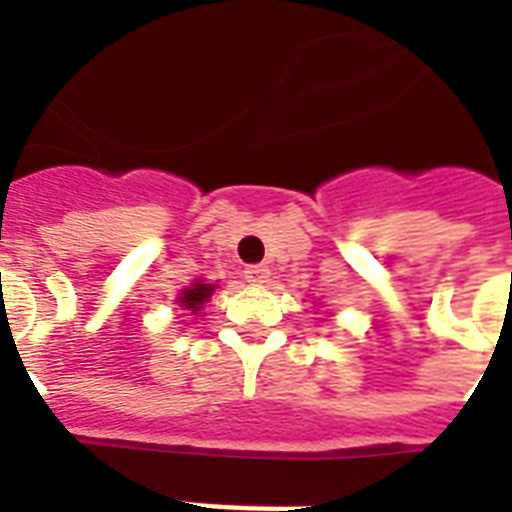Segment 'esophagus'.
Instances as JSON below:
<instances>
[{
    "label": "esophagus",
    "instance_id": "obj_1",
    "mask_svg": "<svg viewBox=\"0 0 512 512\" xmlns=\"http://www.w3.org/2000/svg\"><path fill=\"white\" fill-rule=\"evenodd\" d=\"M244 279H247L249 284H265V281L271 279V271H268V265H247Z\"/></svg>",
    "mask_w": 512,
    "mask_h": 512
}]
</instances>
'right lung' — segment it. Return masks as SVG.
Returning a JSON list of instances; mask_svg holds the SVG:
<instances>
[{
  "label": "right lung",
  "mask_w": 512,
  "mask_h": 512,
  "mask_svg": "<svg viewBox=\"0 0 512 512\" xmlns=\"http://www.w3.org/2000/svg\"><path fill=\"white\" fill-rule=\"evenodd\" d=\"M212 292H215V287H212V284H201V281H196L193 287H188L180 292V295H183L180 297V305H183L185 311H191V313L201 311V305L207 303Z\"/></svg>",
  "instance_id": "obj_1"
}]
</instances>
